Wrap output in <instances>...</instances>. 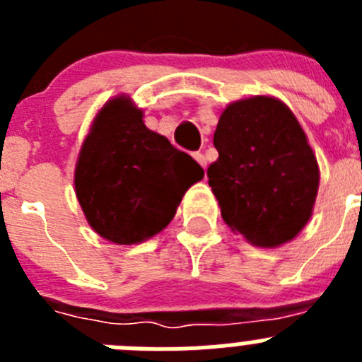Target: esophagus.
I'll return each mask as SVG.
<instances>
[{
  "label": "esophagus",
  "mask_w": 362,
  "mask_h": 362,
  "mask_svg": "<svg viewBox=\"0 0 362 362\" xmlns=\"http://www.w3.org/2000/svg\"><path fill=\"white\" fill-rule=\"evenodd\" d=\"M194 159H196L197 163H199L201 166H203V168H206V159H204V156L201 152H196L194 153Z\"/></svg>",
  "instance_id": "34e87169"
}]
</instances>
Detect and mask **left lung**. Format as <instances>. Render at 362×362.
Wrapping results in <instances>:
<instances>
[{
	"label": "left lung",
	"mask_w": 362,
	"mask_h": 362,
	"mask_svg": "<svg viewBox=\"0 0 362 362\" xmlns=\"http://www.w3.org/2000/svg\"><path fill=\"white\" fill-rule=\"evenodd\" d=\"M209 185L226 225L255 246L288 243L312 216L319 166L299 121L279 99L228 105L214 134Z\"/></svg>",
	"instance_id": "obj_1"
}]
</instances>
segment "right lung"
Listing matches in <instances>:
<instances>
[{
  "label": "right lung",
  "mask_w": 362,
  "mask_h": 362,
  "mask_svg": "<svg viewBox=\"0 0 362 362\" xmlns=\"http://www.w3.org/2000/svg\"><path fill=\"white\" fill-rule=\"evenodd\" d=\"M203 175L188 153L146 129L130 99L116 98L94 119L74 185L92 228L116 245H134L161 232Z\"/></svg>",
  "instance_id": "1"
}]
</instances>
